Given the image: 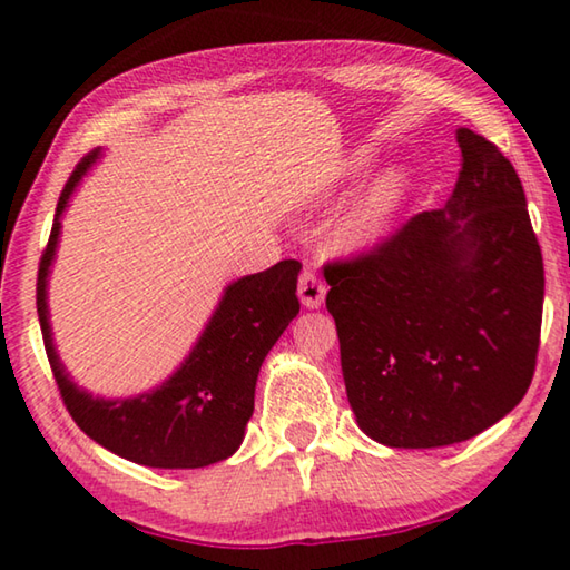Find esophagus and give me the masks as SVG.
I'll return each mask as SVG.
<instances>
[{
    "mask_svg": "<svg viewBox=\"0 0 570 570\" xmlns=\"http://www.w3.org/2000/svg\"><path fill=\"white\" fill-rule=\"evenodd\" d=\"M324 296L326 286L322 284V278L306 268L302 278H298V298H302V304L306 308H320L324 304Z\"/></svg>",
    "mask_w": 570,
    "mask_h": 570,
    "instance_id": "esophagus-1",
    "label": "esophagus"
}]
</instances>
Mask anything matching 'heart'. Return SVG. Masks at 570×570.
I'll return each mask as SVG.
<instances>
[{
  "instance_id": "obj_1",
  "label": "heart",
  "mask_w": 570,
  "mask_h": 570,
  "mask_svg": "<svg viewBox=\"0 0 570 570\" xmlns=\"http://www.w3.org/2000/svg\"><path fill=\"white\" fill-rule=\"evenodd\" d=\"M377 160V148L362 146L352 150L344 158L340 170L334 173V180L326 183L324 188L316 190L320 198L336 196L342 188L352 186L364 178ZM412 190V170L404 166H392L374 178L366 190L354 204L346 208V214L340 218L334 228L336 244L344 250H370L384 244L392 236L397 218L407 204Z\"/></svg>"
}]
</instances>
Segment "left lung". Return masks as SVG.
I'll list each match as a JSON object with an SVG mask.
<instances>
[{
  "instance_id": "obj_1",
  "label": "left lung",
  "mask_w": 570,
  "mask_h": 570,
  "mask_svg": "<svg viewBox=\"0 0 570 570\" xmlns=\"http://www.w3.org/2000/svg\"><path fill=\"white\" fill-rule=\"evenodd\" d=\"M445 208L324 266L346 397L387 448H445L503 420L535 372L543 256L525 193L493 142L458 130Z\"/></svg>"
}]
</instances>
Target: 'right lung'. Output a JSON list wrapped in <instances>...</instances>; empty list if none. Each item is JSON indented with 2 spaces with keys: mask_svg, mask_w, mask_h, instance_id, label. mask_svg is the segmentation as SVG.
Segmentation results:
<instances>
[{
  "mask_svg": "<svg viewBox=\"0 0 570 570\" xmlns=\"http://www.w3.org/2000/svg\"><path fill=\"white\" fill-rule=\"evenodd\" d=\"M98 158L100 148L88 153L65 183L37 274V314L57 390L77 428L115 455L166 470L214 465L234 455L244 440L246 422L254 414L258 370L298 314L296 278L302 264L286 258L266 272L228 284L186 362L160 387L138 397H92L77 387L57 356L47 308V276L60 240V218L77 183Z\"/></svg>",
  "mask_w": 570,
  "mask_h": 570,
  "instance_id": "obj_1",
  "label": "right lung"
}]
</instances>
